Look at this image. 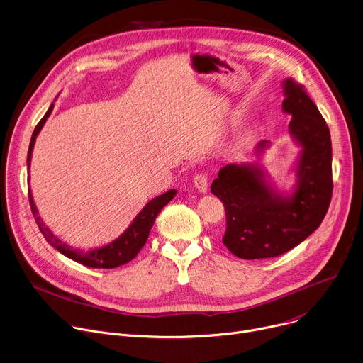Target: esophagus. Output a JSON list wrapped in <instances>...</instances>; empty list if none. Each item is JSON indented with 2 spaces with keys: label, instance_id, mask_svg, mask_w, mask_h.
<instances>
[{
  "label": "esophagus",
  "instance_id": "34e87169",
  "mask_svg": "<svg viewBox=\"0 0 363 363\" xmlns=\"http://www.w3.org/2000/svg\"><path fill=\"white\" fill-rule=\"evenodd\" d=\"M194 186L201 194H205L206 191H208V177H206L205 174H196L194 177Z\"/></svg>",
  "mask_w": 363,
  "mask_h": 363
}]
</instances>
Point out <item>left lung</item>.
<instances>
[{
    "instance_id": "8db88e82",
    "label": "left lung",
    "mask_w": 363,
    "mask_h": 363,
    "mask_svg": "<svg viewBox=\"0 0 363 363\" xmlns=\"http://www.w3.org/2000/svg\"><path fill=\"white\" fill-rule=\"evenodd\" d=\"M283 93V112L291 115L289 132L301 146L294 191L277 192L257 164L225 165L211 185L225 208L223 242L244 260L277 257L298 245L319 228L332 198V142L326 121L303 84L286 79ZM269 143H258L257 153Z\"/></svg>"
}]
</instances>
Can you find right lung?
Masks as SVG:
<instances>
[{"instance_id":"add662e5","label":"right lung","mask_w":363,"mask_h":363,"mask_svg":"<svg viewBox=\"0 0 363 363\" xmlns=\"http://www.w3.org/2000/svg\"><path fill=\"white\" fill-rule=\"evenodd\" d=\"M53 108H55V103H51L48 111L45 112V115L43 116V119L38 122V125L35 126V129L33 132L30 146H28V153H27L28 169H30L31 153H33V147L35 143V138L40 133V130L43 129V126H44L47 118L50 116L51 111H53ZM175 195H177V191L169 189L168 192L150 199L143 206V210L135 217V220L132 221L129 228L119 238H116L115 241H112L111 244H108L105 247L94 248L90 251H82L79 248H73L69 244L63 242L45 227V224L41 221V218L38 216L31 191L28 189V198H30V206H31L33 216L35 218V223H37L41 234L47 240V242L50 245H53L63 255L72 258V260H74L86 267H91V269H115V267L123 266V264L129 263L130 260H133V258L138 255V252L142 250V247L145 245L149 231H150L155 220H157L158 214Z\"/></svg>"}]
</instances>
